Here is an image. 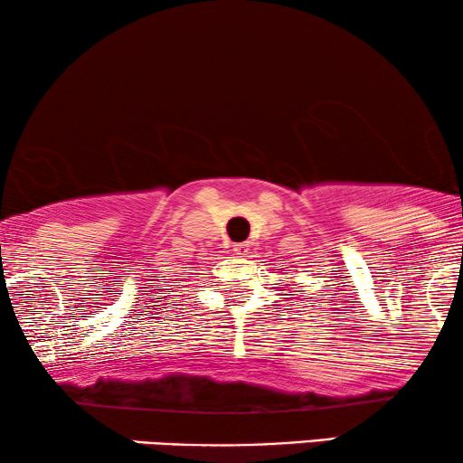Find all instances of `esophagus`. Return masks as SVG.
Segmentation results:
<instances>
[{
  "label": "esophagus",
  "mask_w": 463,
  "mask_h": 463,
  "mask_svg": "<svg viewBox=\"0 0 463 463\" xmlns=\"http://www.w3.org/2000/svg\"><path fill=\"white\" fill-rule=\"evenodd\" d=\"M232 251H234V256H247V253H250V243H234L232 245Z\"/></svg>",
  "instance_id": "esophagus-1"
}]
</instances>
